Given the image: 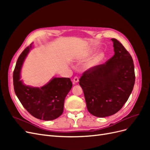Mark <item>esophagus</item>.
Listing matches in <instances>:
<instances>
[{
	"mask_svg": "<svg viewBox=\"0 0 150 150\" xmlns=\"http://www.w3.org/2000/svg\"><path fill=\"white\" fill-rule=\"evenodd\" d=\"M79 82V78L77 76H75L74 78L72 79V83H78Z\"/></svg>",
	"mask_w": 150,
	"mask_h": 150,
	"instance_id": "obj_1",
	"label": "esophagus"
}]
</instances>
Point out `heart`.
Masks as SVG:
<instances>
[{
  "label": "heart",
  "mask_w": 150,
  "mask_h": 150,
  "mask_svg": "<svg viewBox=\"0 0 150 150\" xmlns=\"http://www.w3.org/2000/svg\"><path fill=\"white\" fill-rule=\"evenodd\" d=\"M104 54L103 51H98L91 58H90L85 63L84 65V69L86 70H89L97 67L99 64H100V62H101L104 57Z\"/></svg>",
  "instance_id": "1"
}]
</instances>
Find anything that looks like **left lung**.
<instances>
[{
  "mask_svg": "<svg viewBox=\"0 0 150 150\" xmlns=\"http://www.w3.org/2000/svg\"><path fill=\"white\" fill-rule=\"evenodd\" d=\"M115 54L105 64L84 72L79 79L88 111L104 117L120 111L132 92L134 67L130 54L112 38Z\"/></svg>",
  "mask_w": 150,
  "mask_h": 150,
  "instance_id": "obj_1",
  "label": "left lung"
}]
</instances>
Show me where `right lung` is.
<instances>
[{
    "label": "right lung",
    "mask_w": 150,
    "mask_h": 150,
    "mask_svg": "<svg viewBox=\"0 0 150 150\" xmlns=\"http://www.w3.org/2000/svg\"><path fill=\"white\" fill-rule=\"evenodd\" d=\"M33 43L21 53L13 74L14 91L20 102L31 115L44 121L54 120L59 117L64 110V103L72 84L68 78L54 77L40 88L25 85L21 80V71L25 59Z\"/></svg>",
    "instance_id": "1"
}]
</instances>
